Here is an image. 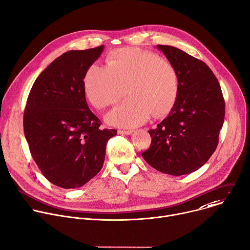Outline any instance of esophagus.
Wrapping results in <instances>:
<instances>
[{"label": "esophagus", "instance_id": "34e87169", "mask_svg": "<svg viewBox=\"0 0 250 250\" xmlns=\"http://www.w3.org/2000/svg\"><path fill=\"white\" fill-rule=\"evenodd\" d=\"M118 132H119L120 135L128 136V135H131V134H132V130H122V129H120Z\"/></svg>", "mask_w": 250, "mask_h": 250}]
</instances>
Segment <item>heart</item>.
<instances>
[{
    "label": "heart",
    "mask_w": 250,
    "mask_h": 250,
    "mask_svg": "<svg viewBox=\"0 0 250 250\" xmlns=\"http://www.w3.org/2000/svg\"><path fill=\"white\" fill-rule=\"evenodd\" d=\"M83 86L90 104L104 108L129 97L109 111L105 121L115 126L135 127L167 114L180 91V75L175 65L158 54L139 48L112 51L106 66L91 64L83 77Z\"/></svg>",
    "instance_id": "b5f03b06"
}]
</instances>
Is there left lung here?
I'll return each instance as SVG.
<instances>
[{
	"mask_svg": "<svg viewBox=\"0 0 250 250\" xmlns=\"http://www.w3.org/2000/svg\"><path fill=\"white\" fill-rule=\"evenodd\" d=\"M157 48L177 68L180 91L167 118L148 130L151 146L142 156L159 172L186 175L200 169L217 147L225 103L217 78L203 61L173 46Z\"/></svg>",
	"mask_w": 250,
	"mask_h": 250,
	"instance_id": "obj_1",
	"label": "left lung"
}]
</instances>
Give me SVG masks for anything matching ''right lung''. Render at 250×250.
Returning a JSON list of instances; mask_svg holds the SVG:
<instances>
[{"label":"right lung","mask_w":250,"mask_h":250,"mask_svg":"<svg viewBox=\"0 0 250 250\" xmlns=\"http://www.w3.org/2000/svg\"><path fill=\"white\" fill-rule=\"evenodd\" d=\"M104 46L71 50L37 77L24 111V132L31 155L52 184L75 189L102 170L107 141L115 129H102L89 109L83 77Z\"/></svg>","instance_id":"add662e5"}]
</instances>
